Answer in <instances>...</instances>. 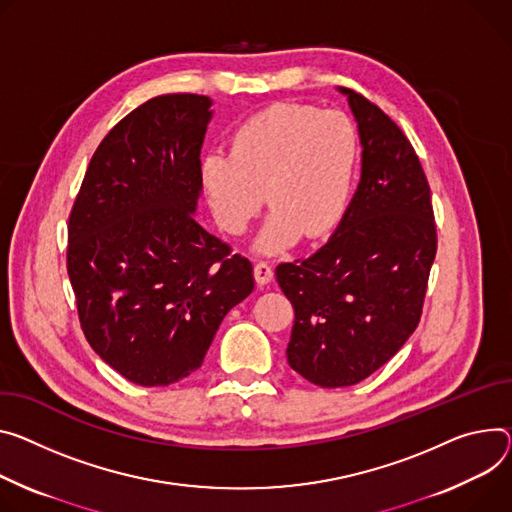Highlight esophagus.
I'll return each instance as SVG.
<instances>
[{
    "label": "esophagus",
    "mask_w": 512,
    "mask_h": 512,
    "mask_svg": "<svg viewBox=\"0 0 512 512\" xmlns=\"http://www.w3.org/2000/svg\"><path fill=\"white\" fill-rule=\"evenodd\" d=\"M253 273H255V282H257L259 286H267V284L273 280V269H271V265L265 263V261L255 263Z\"/></svg>",
    "instance_id": "1"
}]
</instances>
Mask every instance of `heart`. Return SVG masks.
I'll return each instance as SVG.
<instances>
[{
  "mask_svg": "<svg viewBox=\"0 0 512 512\" xmlns=\"http://www.w3.org/2000/svg\"><path fill=\"white\" fill-rule=\"evenodd\" d=\"M359 138L339 110L273 104L243 120L228 155L208 153L200 163L212 214L228 235H243L269 208L255 249L265 255L327 237L341 222L355 177Z\"/></svg>",
  "mask_w": 512,
  "mask_h": 512,
  "instance_id": "b5f03b06",
  "label": "heart"
}]
</instances>
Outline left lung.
Here are the masks:
<instances>
[{"instance_id":"1","label":"left lung","mask_w":512,"mask_h":512,"mask_svg":"<svg viewBox=\"0 0 512 512\" xmlns=\"http://www.w3.org/2000/svg\"><path fill=\"white\" fill-rule=\"evenodd\" d=\"M361 179L333 237L275 267L296 318L288 363L320 388L353 386L392 359L421 320L437 228L425 171L404 132L347 87Z\"/></svg>"}]
</instances>
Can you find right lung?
Masks as SVG:
<instances>
[{"instance_id": "right-lung-1", "label": "right lung", "mask_w": 512, "mask_h": 512, "mask_svg": "<svg viewBox=\"0 0 512 512\" xmlns=\"http://www.w3.org/2000/svg\"><path fill=\"white\" fill-rule=\"evenodd\" d=\"M212 100L157 96L124 116L85 171L69 216L67 271L87 343L138 386L202 365L253 265L196 222Z\"/></svg>"}]
</instances>
